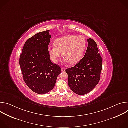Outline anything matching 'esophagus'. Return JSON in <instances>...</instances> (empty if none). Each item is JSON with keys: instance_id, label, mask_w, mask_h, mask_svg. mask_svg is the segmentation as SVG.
I'll list each match as a JSON object with an SVG mask.
<instances>
[{"instance_id": "1", "label": "esophagus", "mask_w": 128, "mask_h": 128, "mask_svg": "<svg viewBox=\"0 0 128 128\" xmlns=\"http://www.w3.org/2000/svg\"><path fill=\"white\" fill-rule=\"evenodd\" d=\"M61 70H62V72H64V71H65V69L64 68L62 67V68H61Z\"/></svg>"}]
</instances>
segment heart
I'll list each match as a JSON object with an SVG mask.
<instances>
[{
	"mask_svg": "<svg viewBox=\"0 0 128 128\" xmlns=\"http://www.w3.org/2000/svg\"><path fill=\"white\" fill-rule=\"evenodd\" d=\"M86 40L84 36L68 35L56 39L54 45L48 46V50L52 61L57 63L61 55L63 61L71 64L78 63L82 58L86 47Z\"/></svg>",
	"mask_w": 128,
	"mask_h": 128,
	"instance_id": "obj_1",
	"label": "heart"
}]
</instances>
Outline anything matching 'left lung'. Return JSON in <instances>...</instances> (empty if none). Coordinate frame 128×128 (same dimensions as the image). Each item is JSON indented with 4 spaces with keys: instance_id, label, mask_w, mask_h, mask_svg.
<instances>
[{
    "instance_id": "obj_1",
    "label": "left lung",
    "mask_w": 128,
    "mask_h": 128,
    "mask_svg": "<svg viewBox=\"0 0 128 128\" xmlns=\"http://www.w3.org/2000/svg\"><path fill=\"white\" fill-rule=\"evenodd\" d=\"M88 48L84 57L74 66L65 70L71 90L80 95L90 92L98 84L102 70V58L96 42L88 39Z\"/></svg>"
}]
</instances>
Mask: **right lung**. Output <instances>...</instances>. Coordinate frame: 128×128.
<instances>
[{
	"label": "right lung",
	"mask_w": 128,
	"mask_h": 128,
	"mask_svg": "<svg viewBox=\"0 0 128 128\" xmlns=\"http://www.w3.org/2000/svg\"><path fill=\"white\" fill-rule=\"evenodd\" d=\"M51 36L49 30L38 33L25 42L19 64L23 80L34 92L44 94L55 85L61 68L52 63L48 47Z\"/></svg>",
	"instance_id": "obj_1"
}]
</instances>
